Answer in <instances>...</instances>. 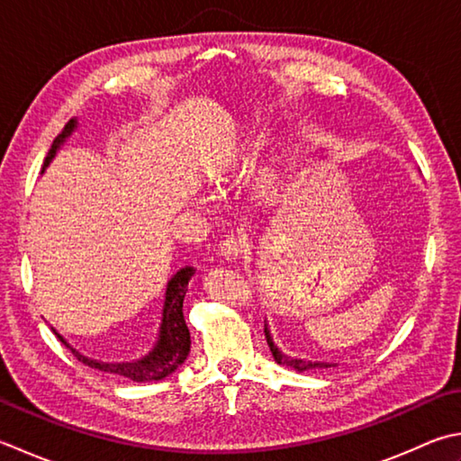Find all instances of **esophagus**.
Instances as JSON below:
<instances>
[{
  "label": "esophagus",
  "mask_w": 461,
  "mask_h": 461,
  "mask_svg": "<svg viewBox=\"0 0 461 461\" xmlns=\"http://www.w3.org/2000/svg\"><path fill=\"white\" fill-rule=\"evenodd\" d=\"M243 246H246V243L241 241V238L228 236V238H225V240L220 243V254H221L223 259L236 261V259L241 256Z\"/></svg>",
  "instance_id": "esophagus-1"
}]
</instances>
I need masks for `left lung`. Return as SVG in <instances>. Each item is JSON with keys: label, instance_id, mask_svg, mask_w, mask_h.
Instances as JSON below:
<instances>
[{"label": "left lung", "instance_id": "obj_1", "mask_svg": "<svg viewBox=\"0 0 461 461\" xmlns=\"http://www.w3.org/2000/svg\"><path fill=\"white\" fill-rule=\"evenodd\" d=\"M266 339H267V346L272 349V356L279 366H287L295 369V372H308V369H318V367H331L333 364L328 362H312V359H300V357H292V356H285L279 351V348L274 344V338L272 333L267 330V323H266Z\"/></svg>", "mask_w": 461, "mask_h": 461}]
</instances>
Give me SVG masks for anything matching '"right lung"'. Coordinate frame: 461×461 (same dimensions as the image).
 <instances>
[{
  "instance_id": "1",
  "label": "right lung",
  "mask_w": 461,
  "mask_h": 461,
  "mask_svg": "<svg viewBox=\"0 0 461 461\" xmlns=\"http://www.w3.org/2000/svg\"><path fill=\"white\" fill-rule=\"evenodd\" d=\"M76 128H77V120H69L66 123V128H63V131L58 135L56 140H53L51 149L48 151V156H45L43 169L50 166V161L56 158V153L61 148V143L66 141L71 133H74ZM194 274H195V269L185 266L167 282L164 313H161V326H159V336H158L156 346H153V349L148 356H143L141 359H135V362H115V364L97 362V359L81 356L79 351L71 348L56 330L53 331H56V336L71 349V354H74L81 364L95 367V369H99V372L130 377V380H133V382L164 380V377L174 374L176 369L185 362V357L189 354V346H192V339H189V330H187L185 320H184V297L187 292V282L192 279Z\"/></svg>"
}]
</instances>
